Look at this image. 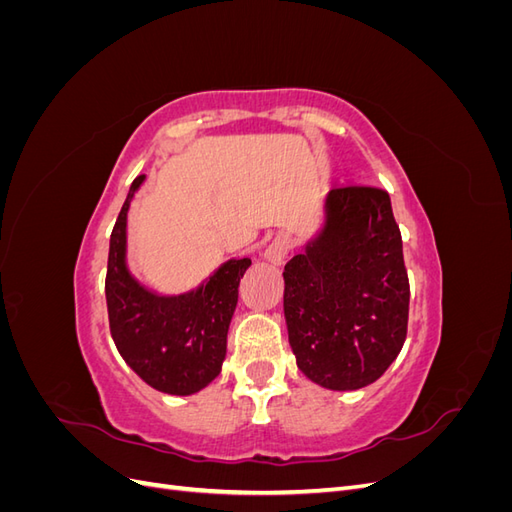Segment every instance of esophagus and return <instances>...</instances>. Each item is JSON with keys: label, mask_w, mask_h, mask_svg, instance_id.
<instances>
[{"label": "esophagus", "mask_w": 512, "mask_h": 512, "mask_svg": "<svg viewBox=\"0 0 512 512\" xmlns=\"http://www.w3.org/2000/svg\"><path fill=\"white\" fill-rule=\"evenodd\" d=\"M288 252H290V241L286 237H277L265 252V258L271 262V265L275 267H282L286 258H288Z\"/></svg>", "instance_id": "34e87169"}]
</instances>
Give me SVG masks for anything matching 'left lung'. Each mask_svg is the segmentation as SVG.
Masks as SVG:
<instances>
[{"mask_svg":"<svg viewBox=\"0 0 512 512\" xmlns=\"http://www.w3.org/2000/svg\"><path fill=\"white\" fill-rule=\"evenodd\" d=\"M316 235L284 269L288 342L303 374L329 391L376 382L404 348L410 284L384 190L324 196Z\"/></svg>","mask_w":512,"mask_h":512,"instance_id":"1","label":"left lung"}]
</instances>
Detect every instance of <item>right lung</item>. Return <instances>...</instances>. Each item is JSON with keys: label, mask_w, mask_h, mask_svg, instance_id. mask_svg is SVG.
Returning a JSON list of instances; mask_svg holds the SVG:
<instances>
[{"label": "right lung", "mask_w": 512, "mask_h": 512, "mask_svg": "<svg viewBox=\"0 0 512 512\" xmlns=\"http://www.w3.org/2000/svg\"><path fill=\"white\" fill-rule=\"evenodd\" d=\"M143 181L145 175L130 185L108 247V324L119 354L138 378L160 393L185 397L220 376L239 282L252 260H226L196 290L179 297L145 288L128 269V211Z\"/></svg>", "instance_id": "right-lung-1"}]
</instances>
